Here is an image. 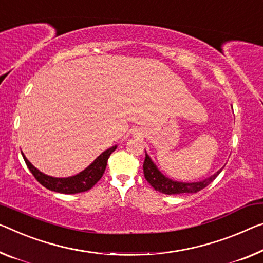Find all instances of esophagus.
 <instances>
[{
  "mask_svg": "<svg viewBox=\"0 0 263 263\" xmlns=\"http://www.w3.org/2000/svg\"><path fill=\"white\" fill-rule=\"evenodd\" d=\"M137 134H139V135H140V133H137Z\"/></svg>",
  "mask_w": 263,
  "mask_h": 263,
  "instance_id": "1",
  "label": "esophagus"
}]
</instances>
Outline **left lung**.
<instances>
[{
	"label": "left lung",
	"instance_id": "obj_1",
	"mask_svg": "<svg viewBox=\"0 0 263 263\" xmlns=\"http://www.w3.org/2000/svg\"><path fill=\"white\" fill-rule=\"evenodd\" d=\"M222 168L219 172H216L214 175L209 176L208 179H204L199 182H179V181H174L169 177H165L159 169L156 164L153 162L151 157L145 153V159L143 162V174L145 180L155 191L167 194V195H175V194H183V193H197L201 189L207 187V185L213 182L216 179V176L221 173Z\"/></svg>",
	"mask_w": 263,
	"mask_h": 263
}]
</instances>
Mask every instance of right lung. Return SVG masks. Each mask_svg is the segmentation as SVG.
Returning a JSON list of instances; mask_svg holds the SVG:
<instances>
[{
	"label": "right lung",
	"instance_id": "obj_1",
	"mask_svg": "<svg viewBox=\"0 0 263 263\" xmlns=\"http://www.w3.org/2000/svg\"><path fill=\"white\" fill-rule=\"evenodd\" d=\"M116 147H118V145H112L111 148L104 151L102 154L98 156V159H96L89 167H87L84 171L79 173L78 175L69 177H52L49 175H46V174L40 172L37 168H35L34 165L28 161L27 157L24 156L23 153H21L27 167L29 168V171L35 176V179L37 180L43 187L49 189V191L62 194H78L89 191V189H91L96 183H98V181L102 177L104 171H106L109 156H110L111 153L115 151Z\"/></svg>",
	"mask_w": 263,
	"mask_h": 263
}]
</instances>
